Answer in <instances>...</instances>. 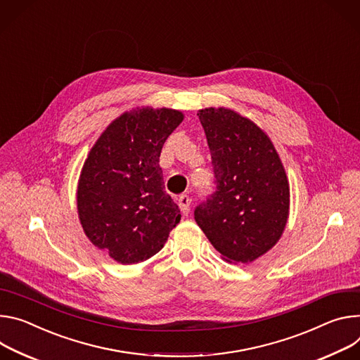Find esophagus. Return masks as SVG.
Returning <instances> with one entry per match:
<instances>
[{
    "label": "esophagus",
    "mask_w": 360,
    "mask_h": 360,
    "mask_svg": "<svg viewBox=\"0 0 360 360\" xmlns=\"http://www.w3.org/2000/svg\"><path fill=\"white\" fill-rule=\"evenodd\" d=\"M190 203H191V198L187 194H181L179 197V207L184 216L190 213Z\"/></svg>",
    "instance_id": "obj_1"
}]
</instances>
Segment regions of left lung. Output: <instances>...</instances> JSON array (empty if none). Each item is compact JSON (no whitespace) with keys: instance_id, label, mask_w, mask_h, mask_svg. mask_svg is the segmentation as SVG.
Instances as JSON below:
<instances>
[{"instance_id":"obj_1","label":"left lung","mask_w":360,"mask_h":360,"mask_svg":"<svg viewBox=\"0 0 360 360\" xmlns=\"http://www.w3.org/2000/svg\"><path fill=\"white\" fill-rule=\"evenodd\" d=\"M209 143L216 191L194 219L229 263H252L285 231L290 188L269 136L250 118L226 107L197 112Z\"/></svg>"}]
</instances>
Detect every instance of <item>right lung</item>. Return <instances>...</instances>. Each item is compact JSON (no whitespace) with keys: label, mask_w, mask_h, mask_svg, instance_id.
I'll list each match as a JSON object with an SVG mask.
<instances>
[{"label":"right lung","mask_w":360,"mask_h":360,"mask_svg":"<svg viewBox=\"0 0 360 360\" xmlns=\"http://www.w3.org/2000/svg\"><path fill=\"white\" fill-rule=\"evenodd\" d=\"M173 108L141 107L108 124L86 158L77 212L90 242L122 264L163 249L179 224V206L165 190L160 153L183 122Z\"/></svg>","instance_id":"obj_1"}]
</instances>
